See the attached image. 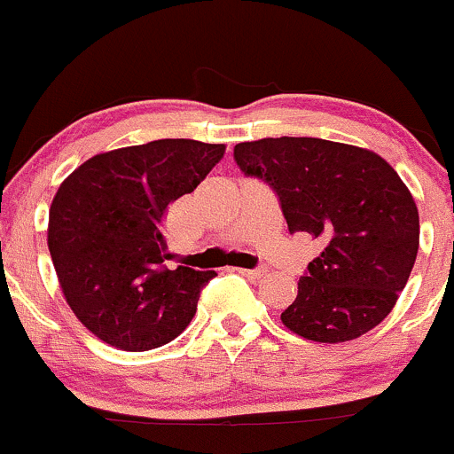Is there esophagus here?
I'll use <instances>...</instances> for the list:
<instances>
[{
  "instance_id": "esophagus-1",
  "label": "esophagus",
  "mask_w": 454,
  "mask_h": 454,
  "mask_svg": "<svg viewBox=\"0 0 454 454\" xmlns=\"http://www.w3.org/2000/svg\"><path fill=\"white\" fill-rule=\"evenodd\" d=\"M237 271L241 273L243 278H250V280H258V278H262L267 273L262 267H258V269H237Z\"/></svg>"
}]
</instances>
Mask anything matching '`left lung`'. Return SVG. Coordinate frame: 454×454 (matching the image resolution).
I'll return each mask as SVG.
<instances>
[{
	"mask_svg": "<svg viewBox=\"0 0 454 454\" xmlns=\"http://www.w3.org/2000/svg\"><path fill=\"white\" fill-rule=\"evenodd\" d=\"M246 176L276 192L288 232L318 239L282 323L315 342H345L390 315L418 254L410 189L380 154L318 137H265L235 146Z\"/></svg>",
	"mask_w": 454,
	"mask_h": 454,
	"instance_id": "8db88e82",
	"label": "left lung"
}]
</instances>
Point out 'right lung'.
<instances>
[{
	"instance_id": "right-lung-1",
	"label": "right lung",
	"mask_w": 454,
	"mask_h": 454,
	"mask_svg": "<svg viewBox=\"0 0 454 454\" xmlns=\"http://www.w3.org/2000/svg\"><path fill=\"white\" fill-rule=\"evenodd\" d=\"M223 151L198 139H154L94 154L59 185L49 252L68 306L103 342L148 351L174 340L196 315L217 273L163 265V217Z\"/></svg>"
}]
</instances>
